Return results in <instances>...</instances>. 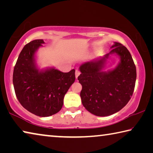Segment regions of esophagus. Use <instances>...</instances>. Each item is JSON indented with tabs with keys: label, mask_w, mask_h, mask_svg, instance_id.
Instances as JSON below:
<instances>
[{
	"label": "esophagus",
	"mask_w": 153,
	"mask_h": 153,
	"mask_svg": "<svg viewBox=\"0 0 153 153\" xmlns=\"http://www.w3.org/2000/svg\"><path fill=\"white\" fill-rule=\"evenodd\" d=\"M75 75H76V79H77V77H78L79 75H80V71L79 70H76V73H75Z\"/></svg>",
	"instance_id": "obj_1"
}]
</instances>
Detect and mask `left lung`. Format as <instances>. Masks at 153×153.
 <instances>
[{
    "mask_svg": "<svg viewBox=\"0 0 153 153\" xmlns=\"http://www.w3.org/2000/svg\"><path fill=\"white\" fill-rule=\"evenodd\" d=\"M110 48L105 55L79 67L82 105L99 117L113 115L125 107L132 96L136 79V66L127 48L115 42ZM112 56H117L120 61L114 68L105 71L106 60Z\"/></svg>",
    "mask_w": 153,
    "mask_h": 153,
    "instance_id": "obj_1",
    "label": "left lung"
}]
</instances>
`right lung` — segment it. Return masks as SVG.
I'll return each instance as SVG.
<instances>
[{
	"instance_id": "add662e5",
	"label": "right lung",
	"mask_w": 153,
	"mask_h": 153,
	"mask_svg": "<svg viewBox=\"0 0 153 153\" xmlns=\"http://www.w3.org/2000/svg\"><path fill=\"white\" fill-rule=\"evenodd\" d=\"M45 44L42 39L25 45L19 55L13 75V83L18 100L25 109L39 117L58 113L64 97L75 82V69L63 73L55 67L40 69L36 53Z\"/></svg>"
}]
</instances>
